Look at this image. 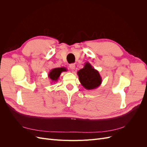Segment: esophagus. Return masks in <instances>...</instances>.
I'll use <instances>...</instances> for the list:
<instances>
[{"instance_id":"34e87169","label":"esophagus","mask_w":147,"mask_h":147,"mask_svg":"<svg viewBox=\"0 0 147 147\" xmlns=\"http://www.w3.org/2000/svg\"><path fill=\"white\" fill-rule=\"evenodd\" d=\"M69 67L71 70H74L75 68V64H71L69 65Z\"/></svg>"}]
</instances>
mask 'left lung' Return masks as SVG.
<instances>
[{"instance_id": "left-lung-1", "label": "left lung", "mask_w": 147, "mask_h": 147, "mask_svg": "<svg viewBox=\"0 0 147 147\" xmlns=\"http://www.w3.org/2000/svg\"><path fill=\"white\" fill-rule=\"evenodd\" d=\"M79 81L87 90H94L102 83V78L98 71L88 62L84 64L83 69L77 72Z\"/></svg>"}]
</instances>
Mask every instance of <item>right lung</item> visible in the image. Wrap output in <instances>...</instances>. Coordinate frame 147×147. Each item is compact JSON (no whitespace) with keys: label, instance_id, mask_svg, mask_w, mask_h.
<instances>
[{"label":"right lung","instance_id":"obj_1","mask_svg":"<svg viewBox=\"0 0 147 147\" xmlns=\"http://www.w3.org/2000/svg\"><path fill=\"white\" fill-rule=\"evenodd\" d=\"M67 69L65 67H57L51 69L48 74V77L51 80V83H55L57 81L60 77L61 74L63 72H66Z\"/></svg>","mask_w":147,"mask_h":147}]
</instances>
